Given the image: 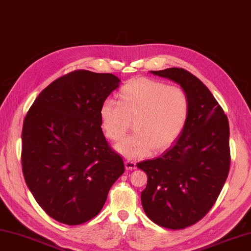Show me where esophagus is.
Wrapping results in <instances>:
<instances>
[{"instance_id": "obj_1", "label": "esophagus", "mask_w": 251, "mask_h": 251, "mask_svg": "<svg viewBox=\"0 0 251 251\" xmlns=\"http://www.w3.org/2000/svg\"><path fill=\"white\" fill-rule=\"evenodd\" d=\"M125 168L127 171H132L136 169V163L132 161H126L125 162Z\"/></svg>"}]
</instances>
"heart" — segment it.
Returning <instances> with one entry per match:
<instances>
[{
	"label": "heart",
	"instance_id": "1",
	"mask_svg": "<svg viewBox=\"0 0 251 251\" xmlns=\"http://www.w3.org/2000/svg\"><path fill=\"white\" fill-rule=\"evenodd\" d=\"M119 102L106 99L99 109L107 137L119 141L134 122L135 134L115 146L128 160H138L151 151H163L180 136L188 122L190 98L176 86L150 78H135L122 87Z\"/></svg>",
	"mask_w": 251,
	"mask_h": 251
}]
</instances>
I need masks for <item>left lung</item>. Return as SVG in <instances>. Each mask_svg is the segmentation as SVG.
<instances>
[{"instance_id": "left-lung-1", "label": "left lung", "mask_w": 251, "mask_h": 251, "mask_svg": "<svg viewBox=\"0 0 251 251\" xmlns=\"http://www.w3.org/2000/svg\"><path fill=\"white\" fill-rule=\"evenodd\" d=\"M170 79L190 98L186 125L161 156L137 163L147 174L143 209L151 220L177 230L201 220L220 194L230 169L229 122L206 86L182 68L151 71Z\"/></svg>"}]
</instances>
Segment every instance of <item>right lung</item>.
<instances>
[{"instance_id": "right-lung-1", "label": "right lung", "mask_w": 251, "mask_h": 251, "mask_svg": "<svg viewBox=\"0 0 251 251\" xmlns=\"http://www.w3.org/2000/svg\"><path fill=\"white\" fill-rule=\"evenodd\" d=\"M121 80L75 70L51 82L27 111L22 129V171L27 188L51 218L68 226L96 217L124 173L110 149L99 109Z\"/></svg>"}]
</instances>
